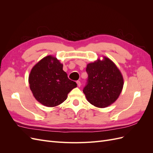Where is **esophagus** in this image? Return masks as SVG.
I'll return each instance as SVG.
<instances>
[{
	"instance_id": "obj_1",
	"label": "esophagus",
	"mask_w": 153,
	"mask_h": 153,
	"mask_svg": "<svg viewBox=\"0 0 153 153\" xmlns=\"http://www.w3.org/2000/svg\"><path fill=\"white\" fill-rule=\"evenodd\" d=\"M76 84H77V85L78 86V87H80L81 86V82H80V81H76Z\"/></svg>"
}]
</instances>
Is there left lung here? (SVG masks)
<instances>
[{"instance_id": "8db88e82", "label": "left lung", "mask_w": 153, "mask_h": 153, "mask_svg": "<svg viewBox=\"0 0 153 153\" xmlns=\"http://www.w3.org/2000/svg\"><path fill=\"white\" fill-rule=\"evenodd\" d=\"M87 84L83 92L89 102L98 108L114 103L122 91L124 80L116 65L106 57L88 64Z\"/></svg>"}]
</instances>
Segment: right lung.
Instances as JSON below:
<instances>
[{"mask_svg": "<svg viewBox=\"0 0 153 153\" xmlns=\"http://www.w3.org/2000/svg\"><path fill=\"white\" fill-rule=\"evenodd\" d=\"M62 64L48 55L32 68L29 76L30 89L36 100L49 107L63 103L76 83L69 80Z\"/></svg>", "mask_w": 153, "mask_h": 153, "instance_id": "right-lung-1", "label": "right lung"}]
</instances>
